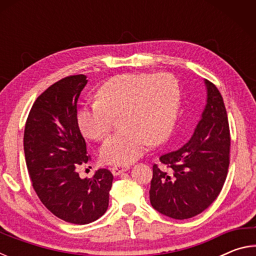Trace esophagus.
<instances>
[{
  "label": "esophagus",
  "instance_id": "obj_1",
  "mask_svg": "<svg viewBox=\"0 0 256 256\" xmlns=\"http://www.w3.org/2000/svg\"><path fill=\"white\" fill-rule=\"evenodd\" d=\"M128 170V166H123V164H115V166L112 167V172L114 176H118L120 174H122L123 172H126Z\"/></svg>",
  "mask_w": 256,
  "mask_h": 256
}]
</instances>
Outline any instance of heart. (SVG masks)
Here are the masks:
<instances>
[{"label":"heart","mask_w":256,"mask_h":256,"mask_svg":"<svg viewBox=\"0 0 256 256\" xmlns=\"http://www.w3.org/2000/svg\"><path fill=\"white\" fill-rule=\"evenodd\" d=\"M97 102L78 112L81 132L102 140L112 116L122 128L106 138L100 157L107 164H125L144 154L150 141L159 144L172 132L180 102V88L170 73H124L110 78L97 92Z\"/></svg>","instance_id":"b5f03b06"}]
</instances>
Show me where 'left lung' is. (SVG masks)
Returning a JSON list of instances; mask_svg holds the SVG:
<instances>
[{"mask_svg": "<svg viewBox=\"0 0 256 256\" xmlns=\"http://www.w3.org/2000/svg\"><path fill=\"white\" fill-rule=\"evenodd\" d=\"M206 105L192 138L154 164L150 203L172 219H188L214 202L226 180L229 167L230 133L222 94L204 80Z\"/></svg>", "mask_w": 256, "mask_h": 256, "instance_id": "obj_1", "label": "left lung"}]
</instances>
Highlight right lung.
I'll return each mask as SVG.
<instances>
[{
  "mask_svg": "<svg viewBox=\"0 0 256 256\" xmlns=\"http://www.w3.org/2000/svg\"><path fill=\"white\" fill-rule=\"evenodd\" d=\"M86 76L55 82L36 99L24 134V149L32 188L42 204L66 222L86 224L105 214L112 175L98 170L81 178L78 168L90 160L76 118V102Z\"/></svg>",
  "mask_w": 256,
  "mask_h": 256,
  "instance_id": "add662e5",
  "label": "right lung"
}]
</instances>
